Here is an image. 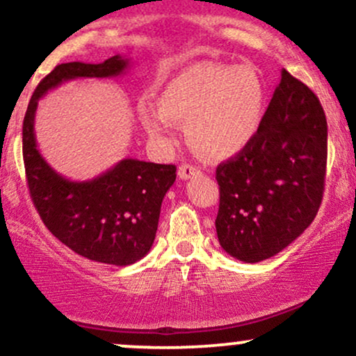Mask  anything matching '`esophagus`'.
<instances>
[{"label": "esophagus", "instance_id": "obj_1", "mask_svg": "<svg viewBox=\"0 0 356 356\" xmlns=\"http://www.w3.org/2000/svg\"><path fill=\"white\" fill-rule=\"evenodd\" d=\"M179 179H182V181H187V179H191L192 175H197L201 174V169L195 165H191V164H182L179 167Z\"/></svg>", "mask_w": 356, "mask_h": 356}]
</instances>
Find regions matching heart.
Returning <instances> with one entry per match:
<instances>
[{"mask_svg": "<svg viewBox=\"0 0 356 356\" xmlns=\"http://www.w3.org/2000/svg\"><path fill=\"white\" fill-rule=\"evenodd\" d=\"M266 112V88L251 67L199 61L161 88V105L138 104L145 132L161 145H172L177 122L187 124L192 144L212 159L243 152L259 134Z\"/></svg>", "mask_w": 356, "mask_h": 356, "instance_id": "b5f03b06", "label": "heart"}]
</instances>
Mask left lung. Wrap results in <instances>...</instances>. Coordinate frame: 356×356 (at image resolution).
Returning a JSON list of instances; mask_svg holds the SVG:
<instances>
[{
	"instance_id": "obj_1",
	"label": "left lung",
	"mask_w": 356,
	"mask_h": 356,
	"mask_svg": "<svg viewBox=\"0 0 356 356\" xmlns=\"http://www.w3.org/2000/svg\"><path fill=\"white\" fill-rule=\"evenodd\" d=\"M328 125L318 97L281 72L252 144L216 169L219 244L244 263H259L295 241L321 206Z\"/></svg>"
}]
</instances>
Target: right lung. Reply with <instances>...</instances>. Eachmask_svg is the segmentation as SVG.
Listing matches in <instances>:
<instances>
[{"instance_id":"add662e5","label":"right lung","mask_w":356,"mask_h":356,"mask_svg":"<svg viewBox=\"0 0 356 356\" xmlns=\"http://www.w3.org/2000/svg\"><path fill=\"white\" fill-rule=\"evenodd\" d=\"M129 60L56 65L33 92L23 120V162L31 201L43 224L76 254L129 266L152 248L162 199L175 181V165L124 159L92 181L73 182L51 169L36 149L35 113L48 90L73 79L122 75Z\"/></svg>"}]
</instances>
